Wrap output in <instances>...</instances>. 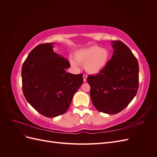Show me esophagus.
<instances>
[{"label": "esophagus", "mask_w": 157, "mask_h": 157, "mask_svg": "<svg viewBox=\"0 0 157 157\" xmlns=\"http://www.w3.org/2000/svg\"><path fill=\"white\" fill-rule=\"evenodd\" d=\"M83 80H84V82H86L87 76L86 75H83Z\"/></svg>", "instance_id": "1"}]
</instances>
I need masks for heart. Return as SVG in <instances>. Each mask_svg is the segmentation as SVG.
<instances>
[{
    "label": "heart",
    "instance_id": "obj_1",
    "mask_svg": "<svg viewBox=\"0 0 157 157\" xmlns=\"http://www.w3.org/2000/svg\"><path fill=\"white\" fill-rule=\"evenodd\" d=\"M74 57L75 60L71 58L69 61L75 67H78V62L84 65L87 73L97 74L106 67L110 59V52L98 45H94L77 50Z\"/></svg>",
    "mask_w": 157,
    "mask_h": 157
}]
</instances>
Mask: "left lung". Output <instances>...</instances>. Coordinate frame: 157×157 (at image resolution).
I'll return each instance as SVG.
<instances>
[{"instance_id": "8db88e82", "label": "left lung", "mask_w": 157, "mask_h": 157, "mask_svg": "<svg viewBox=\"0 0 157 157\" xmlns=\"http://www.w3.org/2000/svg\"><path fill=\"white\" fill-rule=\"evenodd\" d=\"M114 49L106 67L87 78L90 98L99 112L116 114L128 106L139 88V65L128 47L121 40H113Z\"/></svg>"}]
</instances>
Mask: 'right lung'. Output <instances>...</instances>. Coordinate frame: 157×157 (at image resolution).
<instances>
[{
  "label": "right lung",
  "instance_id": "right-lung-1",
  "mask_svg": "<svg viewBox=\"0 0 157 157\" xmlns=\"http://www.w3.org/2000/svg\"><path fill=\"white\" fill-rule=\"evenodd\" d=\"M54 43L33 48L22 65L23 92L36 111L56 117L67 111L75 92L83 82L82 74L65 71L69 61L54 52Z\"/></svg>",
  "mask_w": 157,
  "mask_h": 157
}]
</instances>
